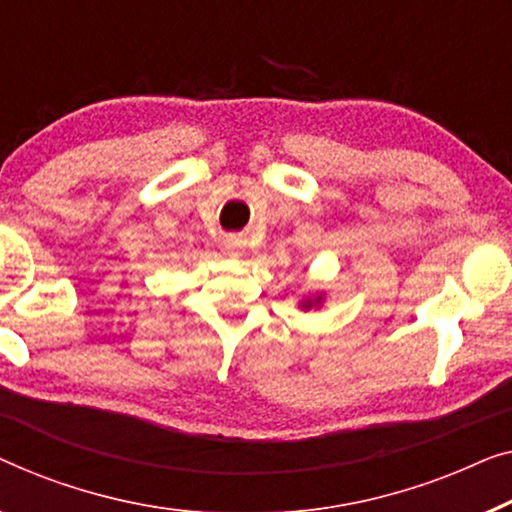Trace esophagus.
I'll return each instance as SVG.
<instances>
[{
  "label": "esophagus",
  "mask_w": 512,
  "mask_h": 512,
  "mask_svg": "<svg viewBox=\"0 0 512 512\" xmlns=\"http://www.w3.org/2000/svg\"><path fill=\"white\" fill-rule=\"evenodd\" d=\"M222 250H225L229 257H241L243 250H246V243H243L239 236H227L225 243H222Z\"/></svg>",
  "instance_id": "34e87169"
}]
</instances>
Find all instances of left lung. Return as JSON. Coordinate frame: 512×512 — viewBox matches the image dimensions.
Returning <instances> with one entry per match:
<instances>
[{
    "label": "left lung",
    "instance_id": "1",
    "mask_svg": "<svg viewBox=\"0 0 512 512\" xmlns=\"http://www.w3.org/2000/svg\"><path fill=\"white\" fill-rule=\"evenodd\" d=\"M320 304H322V294H318V297H315V299L301 301V308H306V311H311L313 306H320Z\"/></svg>",
    "mask_w": 512,
    "mask_h": 512
}]
</instances>
